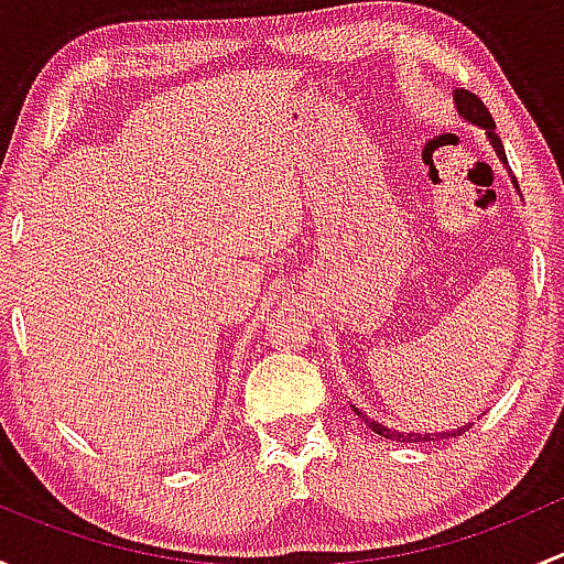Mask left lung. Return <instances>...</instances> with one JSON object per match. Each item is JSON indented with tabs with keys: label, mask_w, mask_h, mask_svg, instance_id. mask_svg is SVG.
Masks as SVG:
<instances>
[{
	"label": "left lung",
	"mask_w": 564,
	"mask_h": 564,
	"mask_svg": "<svg viewBox=\"0 0 564 564\" xmlns=\"http://www.w3.org/2000/svg\"><path fill=\"white\" fill-rule=\"evenodd\" d=\"M453 100H456V111H458V117L464 119V122H469V124H475V128L486 130L488 144L494 147V152H497V158L505 163V169H508V155H505L502 141H499V135L494 133V130H497V124H494L491 111H488V108L482 106V100L477 98V95L466 93V89H456V93H453ZM508 174H510V182H513L516 193H519V182H516V176H513V172H510V169H508ZM355 412H357V417L366 420V425L373 431V434L384 436V440H392V442H436V440H453V436H460V434H464V431L471 429V423H469V425H460V429L431 431V434H420V431H398V429H388V425L379 423V420H371L366 412H360V409H357V406H355Z\"/></svg>",
	"instance_id": "obj_1"
}]
</instances>
